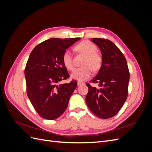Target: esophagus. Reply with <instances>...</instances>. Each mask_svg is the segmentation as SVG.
Instances as JSON below:
<instances>
[{"instance_id": "esophagus-1", "label": "esophagus", "mask_w": 152, "mask_h": 152, "mask_svg": "<svg viewBox=\"0 0 152 152\" xmlns=\"http://www.w3.org/2000/svg\"><path fill=\"white\" fill-rule=\"evenodd\" d=\"M82 84H84V82H80V81H78V82H77V85H78V86H81V85H82Z\"/></svg>"}]
</instances>
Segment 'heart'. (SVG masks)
Listing matches in <instances>:
<instances>
[{
  "instance_id": "obj_1",
  "label": "heart",
  "mask_w": 152,
  "mask_h": 152,
  "mask_svg": "<svg viewBox=\"0 0 152 152\" xmlns=\"http://www.w3.org/2000/svg\"><path fill=\"white\" fill-rule=\"evenodd\" d=\"M75 49L80 53H83L86 58L83 63L84 67L75 68L71 73V77L73 79L79 81L84 80L91 75L92 69L98 70L102 65V58L96 53L97 48L96 45L88 40L82 41L76 45ZM63 62L68 70H72L73 68L72 56L70 51L66 50L63 55Z\"/></svg>"
}]
</instances>
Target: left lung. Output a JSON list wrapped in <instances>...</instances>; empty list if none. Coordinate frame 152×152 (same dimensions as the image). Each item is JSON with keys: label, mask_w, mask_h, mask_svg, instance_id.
I'll return each instance as SVG.
<instances>
[{"label": "left lung", "mask_w": 152, "mask_h": 152, "mask_svg": "<svg viewBox=\"0 0 152 152\" xmlns=\"http://www.w3.org/2000/svg\"><path fill=\"white\" fill-rule=\"evenodd\" d=\"M91 41L99 47L102 61L97 75L91 80L99 83V87L86 84L89 91L86 102L96 116L109 118L115 115L126 102L129 72L124 54L112 41L99 38Z\"/></svg>", "instance_id": "8db88e82"}]
</instances>
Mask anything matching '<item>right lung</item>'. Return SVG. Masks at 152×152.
I'll list each match as a JSON object with an SVG mask.
<instances>
[{
  "label": "right lung",
  "mask_w": 152,
  "mask_h": 152,
  "mask_svg": "<svg viewBox=\"0 0 152 152\" xmlns=\"http://www.w3.org/2000/svg\"><path fill=\"white\" fill-rule=\"evenodd\" d=\"M80 38H52L32 50L27 61L25 76L27 96L40 117L54 120L65 112L77 81L59 84L69 77L63 55Z\"/></svg>",
  "instance_id": "1"
}]
</instances>
